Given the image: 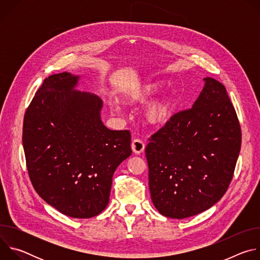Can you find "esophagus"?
Segmentation results:
<instances>
[{
  "label": "esophagus",
  "mask_w": 260,
  "mask_h": 260,
  "mask_svg": "<svg viewBox=\"0 0 260 260\" xmlns=\"http://www.w3.org/2000/svg\"><path fill=\"white\" fill-rule=\"evenodd\" d=\"M132 149H133V152L136 153V154H141L144 152L145 150V144L142 140L140 139H135L133 140L132 142Z\"/></svg>",
  "instance_id": "1"
}]
</instances>
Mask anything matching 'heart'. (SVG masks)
I'll list each match as a JSON object with an SVG mask.
<instances>
[{"label": "heart", "instance_id": "1", "mask_svg": "<svg viewBox=\"0 0 260 260\" xmlns=\"http://www.w3.org/2000/svg\"><path fill=\"white\" fill-rule=\"evenodd\" d=\"M161 87L157 80L146 81L129 86L122 94L123 103L127 105H139L153 96ZM176 94L172 89L162 91L157 98L148 103L143 110L144 120L151 126H164L173 117L175 112ZM110 109L114 113H120L118 107L111 105Z\"/></svg>", "mask_w": 260, "mask_h": 260}]
</instances>
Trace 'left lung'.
<instances>
[{
	"label": "left lung",
	"instance_id": "obj_1",
	"mask_svg": "<svg viewBox=\"0 0 260 260\" xmlns=\"http://www.w3.org/2000/svg\"><path fill=\"white\" fill-rule=\"evenodd\" d=\"M204 81L191 109L175 114L145 150L152 203L169 218L214 206L230 186L241 150V126L224 85Z\"/></svg>",
	"mask_w": 260,
	"mask_h": 260
}]
</instances>
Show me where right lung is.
I'll list each match as a JSON object with an SVG mask.
<instances>
[{
	"label": "right lung",
	"mask_w": 260,
	"mask_h": 260,
	"mask_svg": "<svg viewBox=\"0 0 260 260\" xmlns=\"http://www.w3.org/2000/svg\"><path fill=\"white\" fill-rule=\"evenodd\" d=\"M80 76L46 78L23 119L22 144L32 186L60 213L86 219L109 203L112 177L132 154L128 131H111L102 100L77 90Z\"/></svg>",
	"instance_id": "obj_1"
}]
</instances>
